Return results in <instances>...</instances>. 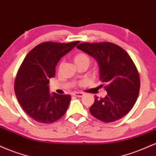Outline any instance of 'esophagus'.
<instances>
[{"instance_id":"1","label":"esophagus","mask_w":156,"mask_h":156,"mask_svg":"<svg viewBox=\"0 0 156 156\" xmlns=\"http://www.w3.org/2000/svg\"><path fill=\"white\" fill-rule=\"evenodd\" d=\"M73 95L78 97V98H81V97L83 96V93H81V92H73Z\"/></svg>"}]
</instances>
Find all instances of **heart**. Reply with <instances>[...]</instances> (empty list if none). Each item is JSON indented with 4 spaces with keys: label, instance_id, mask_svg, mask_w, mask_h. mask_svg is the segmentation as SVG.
<instances>
[{
    "label": "heart",
    "instance_id": "heart-1",
    "mask_svg": "<svg viewBox=\"0 0 156 156\" xmlns=\"http://www.w3.org/2000/svg\"><path fill=\"white\" fill-rule=\"evenodd\" d=\"M90 56L85 53H78L74 56V62L76 66L83 64H87L89 66V64H90Z\"/></svg>",
    "mask_w": 156,
    "mask_h": 156
}]
</instances>
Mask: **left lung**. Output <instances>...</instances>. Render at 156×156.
Listing matches in <instances>:
<instances>
[{
  "label": "left lung",
  "instance_id": "left-lung-1",
  "mask_svg": "<svg viewBox=\"0 0 156 156\" xmlns=\"http://www.w3.org/2000/svg\"><path fill=\"white\" fill-rule=\"evenodd\" d=\"M76 48L98 62L100 80L106 83L107 95L95 96L89 108L91 114L107 123L122 118L133 107L140 89L139 74L133 60L123 48L112 42H83Z\"/></svg>",
  "mask_w": 156,
  "mask_h": 156
}]
</instances>
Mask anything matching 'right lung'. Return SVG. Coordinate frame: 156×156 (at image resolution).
<instances>
[{
    "label": "right lung",
    "instance_id": "obj_1",
    "mask_svg": "<svg viewBox=\"0 0 156 156\" xmlns=\"http://www.w3.org/2000/svg\"><path fill=\"white\" fill-rule=\"evenodd\" d=\"M78 43L42 42L23 60L15 80V92L23 110L35 121L54 122L67 112L70 95L51 94L48 84L50 78L55 77L58 61Z\"/></svg>",
    "mask_w": 156,
    "mask_h": 156
}]
</instances>
